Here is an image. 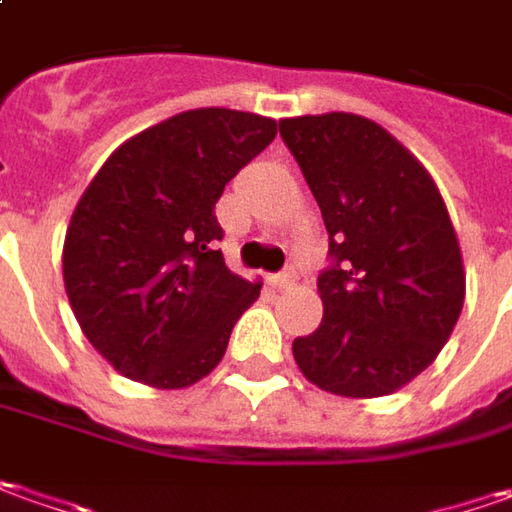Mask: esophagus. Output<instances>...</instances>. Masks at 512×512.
I'll return each mask as SVG.
<instances>
[{
  "label": "esophagus",
  "instance_id": "34e87169",
  "mask_svg": "<svg viewBox=\"0 0 512 512\" xmlns=\"http://www.w3.org/2000/svg\"><path fill=\"white\" fill-rule=\"evenodd\" d=\"M269 286H272V289H291V286H294V272L269 274Z\"/></svg>",
  "mask_w": 512,
  "mask_h": 512
}]
</instances>
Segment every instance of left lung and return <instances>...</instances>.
<instances>
[{
  "label": "left lung",
  "instance_id": "8db88e82",
  "mask_svg": "<svg viewBox=\"0 0 512 512\" xmlns=\"http://www.w3.org/2000/svg\"><path fill=\"white\" fill-rule=\"evenodd\" d=\"M280 135L323 212V323L297 337L303 377L328 394L388 397L431 365L465 303V266L431 172L377 121L297 115Z\"/></svg>",
  "mask_w": 512,
  "mask_h": 512
}]
</instances>
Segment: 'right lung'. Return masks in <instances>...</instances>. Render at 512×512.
I'll return each mask as SVG.
<instances>
[{
  "mask_svg": "<svg viewBox=\"0 0 512 512\" xmlns=\"http://www.w3.org/2000/svg\"><path fill=\"white\" fill-rule=\"evenodd\" d=\"M274 135L266 115L186 110L127 138L84 189L64 235V291L118 374L178 391L223 360L260 280L229 272L215 249V203Z\"/></svg>",
  "mask_w": 512,
  "mask_h": 512,
  "instance_id": "obj_1",
  "label": "right lung"
}]
</instances>
